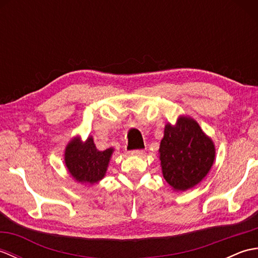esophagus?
Segmentation results:
<instances>
[{
  "mask_svg": "<svg viewBox=\"0 0 258 258\" xmlns=\"http://www.w3.org/2000/svg\"><path fill=\"white\" fill-rule=\"evenodd\" d=\"M132 153V155H136V156H142V155H144V151L143 150H135V151H132L131 152Z\"/></svg>",
  "mask_w": 258,
  "mask_h": 258,
  "instance_id": "1",
  "label": "esophagus"
}]
</instances>
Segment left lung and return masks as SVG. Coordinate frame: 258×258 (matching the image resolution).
<instances>
[{
  "instance_id": "left-lung-1",
  "label": "left lung",
  "mask_w": 258,
  "mask_h": 258,
  "mask_svg": "<svg viewBox=\"0 0 258 258\" xmlns=\"http://www.w3.org/2000/svg\"><path fill=\"white\" fill-rule=\"evenodd\" d=\"M215 147L194 119L179 117L177 124H167L160 146L163 176L176 190L193 187L206 176Z\"/></svg>"
}]
</instances>
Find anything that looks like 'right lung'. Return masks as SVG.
Returning <instances> with one entry per match:
<instances>
[{
	"mask_svg": "<svg viewBox=\"0 0 258 258\" xmlns=\"http://www.w3.org/2000/svg\"><path fill=\"white\" fill-rule=\"evenodd\" d=\"M113 149L98 151L92 138L82 143L79 138L65 150V164L70 174L81 183L94 184L105 175Z\"/></svg>",
	"mask_w": 258,
	"mask_h": 258,
	"instance_id": "obj_1",
	"label": "right lung"
}]
</instances>
